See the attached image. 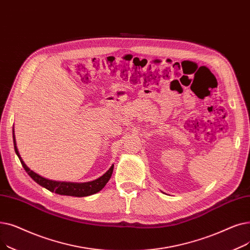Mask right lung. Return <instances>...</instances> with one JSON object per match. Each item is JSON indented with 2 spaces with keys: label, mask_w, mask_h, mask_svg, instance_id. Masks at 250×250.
<instances>
[{
  "label": "right lung",
  "mask_w": 250,
  "mask_h": 250,
  "mask_svg": "<svg viewBox=\"0 0 250 250\" xmlns=\"http://www.w3.org/2000/svg\"><path fill=\"white\" fill-rule=\"evenodd\" d=\"M13 141H14V149L15 152L18 156L21 165L23 166V168L26 171V173L32 178V179L40 184L41 186L46 188L47 190H50L52 192L61 194V195H70V196H77V197H83V196H88L91 194H94L99 192L100 190H102L104 185L109 182L110 178L112 176L113 170H114V165L109 169V171L104 173L102 177H100L99 179L91 181V182H85V183H70V182H57L53 180L45 179V178L38 175L37 173H34L31 171L27 166L24 164V162L22 161L20 154L18 152L17 146H16V140H15V135H14V129H13Z\"/></svg>",
  "instance_id": "add662e5"
}]
</instances>
